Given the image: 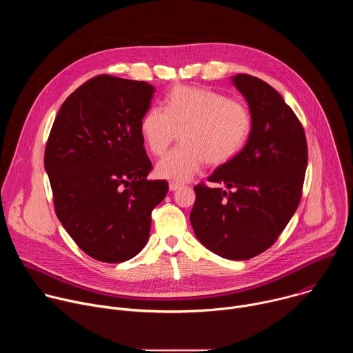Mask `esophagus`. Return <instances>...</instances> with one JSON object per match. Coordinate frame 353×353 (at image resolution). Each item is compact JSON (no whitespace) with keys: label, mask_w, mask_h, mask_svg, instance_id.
<instances>
[{"label":"esophagus","mask_w":353,"mask_h":353,"mask_svg":"<svg viewBox=\"0 0 353 353\" xmlns=\"http://www.w3.org/2000/svg\"><path fill=\"white\" fill-rule=\"evenodd\" d=\"M180 187H181L180 183H174V181H170V183H169V190H170V191H176V190H179Z\"/></svg>","instance_id":"obj_1"}]
</instances>
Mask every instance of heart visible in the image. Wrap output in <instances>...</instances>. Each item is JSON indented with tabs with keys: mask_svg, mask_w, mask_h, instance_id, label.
Here are the masks:
<instances>
[{
	"mask_svg": "<svg viewBox=\"0 0 353 353\" xmlns=\"http://www.w3.org/2000/svg\"><path fill=\"white\" fill-rule=\"evenodd\" d=\"M139 130L150 154L157 157L165 154L180 132L183 143L158 162L157 174L185 181L204 162L218 166L237 154L250 134L251 116L243 103L218 92L177 85L165 99V112L148 109Z\"/></svg>",
	"mask_w": 353,
	"mask_h": 353,
	"instance_id": "b5f03b06",
	"label": "heart"
}]
</instances>
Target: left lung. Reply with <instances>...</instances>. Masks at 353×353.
Segmentation results:
<instances>
[{
    "mask_svg": "<svg viewBox=\"0 0 353 353\" xmlns=\"http://www.w3.org/2000/svg\"><path fill=\"white\" fill-rule=\"evenodd\" d=\"M251 114L247 143L194 187L190 222L196 239L228 260H248L270 248L296 212L307 168L305 130L282 96L247 74L232 77Z\"/></svg>",
    "mask_w": 353,
    "mask_h": 353,
    "instance_id": "8db88e82",
    "label": "left lung"
}]
</instances>
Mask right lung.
I'll list each match as a JSON object with an SVG mask.
<instances>
[{
    "instance_id": "obj_1",
    "label": "right lung",
    "mask_w": 353,
    "mask_h": 353,
    "mask_svg": "<svg viewBox=\"0 0 353 353\" xmlns=\"http://www.w3.org/2000/svg\"><path fill=\"white\" fill-rule=\"evenodd\" d=\"M155 88L99 75L63 103L44 150L57 218L88 256L123 263L145 247L169 185L152 169L139 124Z\"/></svg>"
}]
</instances>
